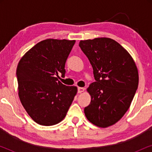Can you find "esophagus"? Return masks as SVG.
I'll return each instance as SVG.
<instances>
[{"label": "esophagus", "mask_w": 152, "mask_h": 152, "mask_svg": "<svg viewBox=\"0 0 152 152\" xmlns=\"http://www.w3.org/2000/svg\"><path fill=\"white\" fill-rule=\"evenodd\" d=\"M84 90H85L84 88H82V87H78V93H79L84 92Z\"/></svg>", "instance_id": "34e87169"}]
</instances>
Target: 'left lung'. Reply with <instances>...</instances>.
Returning <instances> with one entry per match:
<instances>
[{
	"label": "left lung",
	"instance_id": "8db88e82",
	"mask_svg": "<svg viewBox=\"0 0 152 152\" xmlns=\"http://www.w3.org/2000/svg\"><path fill=\"white\" fill-rule=\"evenodd\" d=\"M80 47L90 61L96 82L87 88L91 101L85 115L102 128L119 121L130 107L138 86L134 59L113 39L100 37L82 40Z\"/></svg>",
	"mask_w": 152,
	"mask_h": 152
}]
</instances>
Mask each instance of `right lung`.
Listing matches in <instances>:
<instances>
[{"instance_id":"obj_1","label":"right lung","mask_w":152,"mask_h":152,"mask_svg":"<svg viewBox=\"0 0 152 152\" xmlns=\"http://www.w3.org/2000/svg\"><path fill=\"white\" fill-rule=\"evenodd\" d=\"M75 40L48 39L21 57L16 68L18 96L31 118L43 126L58 124L66 117L77 93L58 80L65 75V64Z\"/></svg>"}]
</instances>
